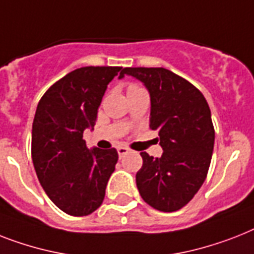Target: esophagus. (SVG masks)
<instances>
[{"instance_id": "esophagus-1", "label": "esophagus", "mask_w": 254, "mask_h": 254, "mask_svg": "<svg viewBox=\"0 0 254 254\" xmlns=\"http://www.w3.org/2000/svg\"><path fill=\"white\" fill-rule=\"evenodd\" d=\"M117 152H119V156H124L125 155V154H127V152H129V148L127 147H125V146H120V147L117 148Z\"/></svg>"}]
</instances>
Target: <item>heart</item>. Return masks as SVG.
<instances>
[{
    "instance_id": "obj_1",
    "label": "heart",
    "mask_w": 254,
    "mask_h": 254,
    "mask_svg": "<svg viewBox=\"0 0 254 254\" xmlns=\"http://www.w3.org/2000/svg\"><path fill=\"white\" fill-rule=\"evenodd\" d=\"M137 87H139V86H137V84H130V86H129V88H137Z\"/></svg>"
}]
</instances>
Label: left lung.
<instances>
[{"instance_id": "8db88e82", "label": "left lung", "mask_w": 254, "mask_h": 254, "mask_svg": "<svg viewBox=\"0 0 254 254\" xmlns=\"http://www.w3.org/2000/svg\"><path fill=\"white\" fill-rule=\"evenodd\" d=\"M150 92V127L159 133L160 158L141 152L135 175L139 194L154 209L172 213L184 207L202 187L211 155L214 131L205 96L190 82L164 67H125Z\"/></svg>"}]
</instances>
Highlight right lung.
<instances>
[{
	"label": "right lung",
	"mask_w": 254,
	"mask_h": 254,
	"mask_svg": "<svg viewBox=\"0 0 254 254\" xmlns=\"http://www.w3.org/2000/svg\"><path fill=\"white\" fill-rule=\"evenodd\" d=\"M120 66L73 70L47 90L32 124L31 155L41 187L64 213L84 216L100 207L115 171L116 148L88 150L83 131L95 125L107 86Z\"/></svg>",
	"instance_id": "1"
}]
</instances>
